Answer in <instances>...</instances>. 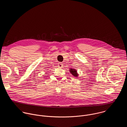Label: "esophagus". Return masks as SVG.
<instances>
[{
    "instance_id": "34e87169",
    "label": "esophagus",
    "mask_w": 127,
    "mask_h": 127,
    "mask_svg": "<svg viewBox=\"0 0 127 127\" xmlns=\"http://www.w3.org/2000/svg\"><path fill=\"white\" fill-rule=\"evenodd\" d=\"M58 67H59V68H62L63 66V64L62 63H59V64H58Z\"/></svg>"
}]
</instances>
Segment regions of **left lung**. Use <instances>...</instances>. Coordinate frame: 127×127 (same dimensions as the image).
<instances>
[{
    "label": "left lung",
    "mask_w": 127,
    "mask_h": 127,
    "mask_svg": "<svg viewBox=\"0 0 127 127\" xmlns=\"http://www.w3.org/2000/svg\"><path fill=\"white\" fill-rule=\"evenodd\" d=\"M69 72L71 74H72L73 76H74V77H77L79 76V74L77 73V70L76 69H75L70 68Z\"/></svg>",
    "instance_id": "obj_1"
}]
</instances>
